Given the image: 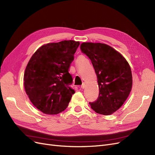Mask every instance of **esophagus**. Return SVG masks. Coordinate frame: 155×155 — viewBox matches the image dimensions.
I'll return each mask as SVG.
<instances>
[{"mask_svg":"<svg viewBox=\"0 0 155 155\" xmlns=\"http://www.w3.org/2000/svg\"><path fill=\"white\" fill-rule=\"evenodd\" d=\"M85 87H86V85H85V83H83L82 85H81V88H82V89H83V88H85Z\"/></svg>","mask_w":155,"mask_h":155,"instance_id":"1","label":"esophagus"}]
</instances>
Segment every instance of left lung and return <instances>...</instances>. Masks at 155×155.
<instances>
[{
	"instance_id": "1",
	"label": "left lung",
	"mask_w": 155,
	"mask_h": 155,
	"mask_svg": "<svg viewBox=\"0 0 155 155\" xmlns=\"http://www.w3.org/2000/svg\"><path fill=\"white\" fill-rule=\"evenodd\" d=\"M80 48L91 59L99 86L97 99L89 104L97 113L110 115L124 104L132 88L129 64L118 51L105 44L83 43Z\"/></svg>"
}]
</instances>
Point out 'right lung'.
<instances>
[{"label": "right lung", "mask_w": 155, "mask_h": 155, "mask_svg": "<svg viewBox=\"0 0 155 155\" xmlns=\"http://www.w3.org/2000/svg\"><path fill=\"white\" fill-rule=\"evenodd\" d=\"M79 45L72 40L42 46L31 56L24 75V85L30 100L46 114H57L67 109L72 94L73 82L68 72Z\"/></svg>", "instance_id": "1"}]
</instances>
